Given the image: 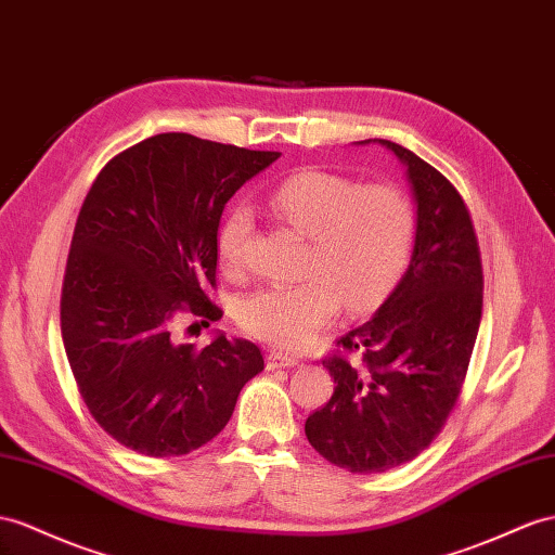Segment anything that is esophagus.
I'll return each instance as SVG.
<instances>
[{
    "label": "esophagus",
    "instance_id": "1",
    "mask_svg": "<svg viewBox=\"0 0 555 555\" xmlns=\"http://www.w3.org/2000/svg\"><path fill=\"white\" fill-rule=\"evenodd\" d=\"M300 361H297L295 357H288V353L283 351H269L267 353V371H279V367H293Z\"/></svg>",
    "mask_w": 555,
    "mask_h": 555
}]
</instances>
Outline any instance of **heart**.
Segmentation results:
<instances>
[{"label":"heart","mask_w":555,"mask_h":555,"mask_svg":"<svg viewBox=\"0 0 555 555\" xmlns=\"http://www.w3.org/2000/svg\"><path fill=\"white\" fill-rule=\"evenodd\" d=\"M274 216L309 236L297 283H269L244 295L236 321L253 337L281 349H305L339 305L363 314L399 286L413 258L417 216L403 190L321 168H302L269 194ZM250 208L238 204L218 230V258L227 272L246 267Z\"/></svg>","instance_id":"heart-1"}]
</instances>
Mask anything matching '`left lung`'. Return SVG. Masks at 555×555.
<instances>
[{
  "instance_id": "8db88e82",
  "label": "left lung",
  "mask_w": 555,
  "mask_h": 555,
  "mask_svg": "<svg viewBox=\"0 0 555 555\" xmlns=\"http://www.w3.org/2000/svg\"><path fill=\"white\" fill-rule=\"evenodd\" d=\"M379 142L413 184L415 250L375 317L323 359L337 387L305 422L314 450L351 474L387 472L431 446L462 393L482 314L480 248L462 194L417 154Z\"/></svg>"
}]
</instances>
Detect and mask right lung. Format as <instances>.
Masks as SVG:
<instances>
[{
	"label": "right lung",
	"mask_w": 555,
	"mask_h": 555,
	"mask_svg": "<svg viewBox=\"0 0 555 555\" xmlns=\"http://www.w3.org/2000/svg\"><path fill=\"white\" fill-rule=\"evenodd\" d=\"M279 159L190 133H159L105 164L69 246L61 331L91 417L124 448L180 457L216 438L264 367L248 339L178 345L184 314L210 325L218 227L234 192Z\"/></svg>",
	"instance_id": "add662e5"
}]
</instances>
